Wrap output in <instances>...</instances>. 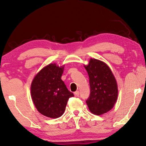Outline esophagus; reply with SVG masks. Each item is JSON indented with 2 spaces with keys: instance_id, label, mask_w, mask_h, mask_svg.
I'll use <instances>...</instances> for the list:
<instances>
[{
  "instance_id": "34e87169",
  "label": "esophagus",
  "mask_w": 146,
  "mask_h": 146,
  "mask_svg": "<svg viewBox=\"0 0 146 146\" xmlns=\"http://www.w3.org/2000/svg\"><path fill=\"white\" fill-rule=\"evenodd\" d=\"M74 95H75V97H78L79 96V92L78 91H75V92H74Z\"/></svg>"
}]
</instances>
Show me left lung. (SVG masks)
I'll return each mask as SVG.
<instances>
[{
    "mask_svg": "<svg viewBox=\"0 0 146 146\" xmlns=\"http://www.w3.org/2000/svg\"><path fill=\"white\" fill-rule=\"evenodd\" d=\"M88 73L90 95L86 104L91 113L102 115L113 108L118 90L115 79L110 67L103 61L91 59L85 66Z\"/></svg>",
    "mask_w": 146,
    "mask_h": 146,
    "instance_id": "left-lung-1",
    "label": "left lung"
}]
</instances>
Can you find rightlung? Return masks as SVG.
I'll return each mask as SVG.
<instances>
[{
  "label": "right lung",
  "mask_w": 146,
  "mask_h": 146,
  "mask_svg": "<svg viewBox=\"0 0 146 146\" xmlns=\"http://www.w3.org/2000/svg\"><path fill=\"white\" fill-rule=\"evenodd\" d=\"M63 70V66L49 64L38 72L31 84V97L36 110L48 117H61L69 99L74 96L61 80Z\"/></svg>",
  "instance_id": "add662e5"
}]
</instances>
